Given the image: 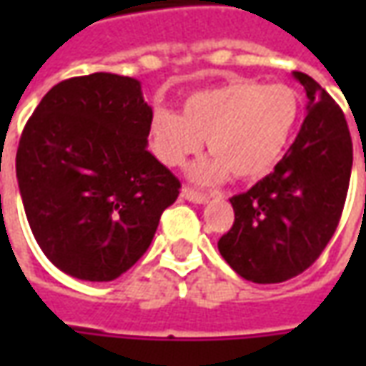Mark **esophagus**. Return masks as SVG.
Returning <instances> with one entry per match:
<instances>
[{"label": "esophagus", "mask_w": 366, "mask_h": 366, "mask_svg": "<svg viewBox=\"0 0 366 366\" xmlns=\"http://www.w3.org/2000/svg\"><path fill=\"white\" fill-rule=\"evenodd\" d=\"M182 198L188 199V202H194V204H206L209 196L204 194V192L192 190V188H182Z\"/></svg>", "instance_id": "34e87169"}]
</instances>
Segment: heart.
Segmentation results:
<instances>
[{
    "mask_svg": "<svg viewBox=\"0 0 366 366\" xmlns=\"http://www.w3.org/2000/svg\"><path fill=\"white\" fill-rule=\"evenodd\" d=\"M300 119V94L286 84L233 80L184 99L182 113L154 112L151 141L159 159L180 167L207 141L212 157L190 168L199 184H217L229 172L257 180L280 162Z\"/></svg>",
    "mask_w": 366,
    "mask_h": 366,
    "instance_id": "heart-1",
    "label": "heart"
}]
</instances>
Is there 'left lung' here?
I'll use <instances>...</instances> for the list:
<instances>
[{"label":"left lung","instance_id":"8db88e82","mask_svg":"<svg viewBox=\"0 0 366 366\" xmlns=\"http://www.w3.org/2000/svg\"><path fill=\"white\" fill-rule=\"evenodd\" d=\"M307 96L296 141L269 176L229 199L235 222L217 241L231 269L257 284L310 269L337 229L353 167L345 115L314 78L294 72Z\"/></svg>","mask_w":366,"mask_h":366}]
</instances>
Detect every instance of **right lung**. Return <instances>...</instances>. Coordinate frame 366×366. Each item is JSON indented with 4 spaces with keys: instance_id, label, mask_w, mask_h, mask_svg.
Wrapping results in <instances>:
<instances>
[{
    "instance_id": "add662e5",
    "label": "right lung",
    "mask_w": 366,
    "mask_h": 366,
    "mask_svg": "<svg viewBox=\"0 0 366 366\" xmlns=\"http://www.w3.org/2000/svg\"><path fill=\"white\" fill-rule=\"evenodd\" d=\"M152 109L141 82L96 72L56 84L36 105L17 149L27 222L66 274L109 282L151 245L180 182L147 151Z\"/></svg>"
}]
</instances>
